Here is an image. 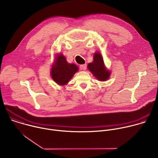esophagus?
Returning <instances> with one entry per match:
<instances>
[{"label": "esophagus", "instance_id": "34e87169", "mask_svg": "<svg viewBox=\"0 0 158 158\" xmlns=\"http://www.w3.org/2000/svg\"><path fill=\"white\" fill-rule=\"evenodd\" d=\"M80 68L81 70H83V71H85L87 68V65L85 64H82L80 65Z\"/></svg>", "mask_w": 158, "mask_h": 158}]
</instances>
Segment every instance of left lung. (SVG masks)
I'll return each instance as SVG.
<instances>
[{
	"label": "left lung",
	"mask_w": 158,
	"mask_h": 158,
	"mask_svg": "<svg viewBox=\"0 0 158 158\" xmlns=\"http://www.w3.org/2000/svg\"><path fill=\"white\" fill-rule=\"evenodd\" d=\"M87 67L93 74L101 81H105L110 76V72L106 69L102 57L99 52L94 54L93 62L89 63Z\"/></svg>",
	"instance_id": "obj_1"
}]
</instances>
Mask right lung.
<instances>
[{
  "instance_id": "1",
  "label": "right lung",
  "mask_w": 158,
  "mask_h": 158,
  "mask_svg": "<svg viewBox=\"0 0 158 158\" xmlns=\"http://www.w3.org/2000/svg\"><path fill=\"white\" fill-rule=\"evenodd\" d=\"M78 71V67L74 64L67 62L62 54L57 56L56 63L51 69V76L54 81L59 85H65Z\"/></svg>"
}]
</instances>
